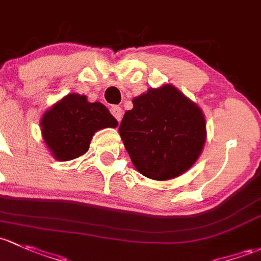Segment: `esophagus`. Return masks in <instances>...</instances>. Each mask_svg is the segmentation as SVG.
Returning <instances> with one entry per match:
<instances>
[{"mask_svg": "<svg viewBox=\"0 0 261 261\" xmlns=\"http://www.w3.org/2000/svg\"><path fill=\"white\" fill-rule=\"evenodd\" d=\"M110 111H111L112 116L115 117V119L117 120V121H121L122 119V109L120 108V106H111V109H110Z\"/></svg>", "mask_w": 261, "mask_h": 261, "instance_id": "esophagus-1", "label": "esophagus"}]
</instances>
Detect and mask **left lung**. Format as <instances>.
<instances>
[{"label": "left lung", "mask_w": 261, "mask_h": 261, "mask_svg": "<svg viewBox=\"0 0 261 261\" xmlns=\"http://www.w3.org/2000/svg\"><path fill=\"white\" fill-rule=\"evenodd\" d=\"M119 133L136 170L165 181L188 171L206 141L202 110L171 84L133 98Z\"/></svg>", "instance_id": "obj_1"}]
</instances>
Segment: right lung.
I'll return each instance as SVG.
<instances>
[{
  "label": "right lung",
  "instance_id": "obj_1",
  "mask_svg": "<svg viewBox=\"0 0 261 261\" xmlns=\"http://www.w3.org/2000/svg\"><path fill=\"white\" fill-rule=\"evenodd\" d=\"M117 120L101 102H89L85 95L68 94L46 110L41 134L57 161H70L87 152L98 130L116 127Z\"/></svg>",
  "mask_w": 261,
  "mask_h": 261
}]
</instances>
